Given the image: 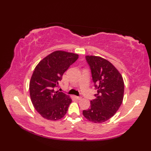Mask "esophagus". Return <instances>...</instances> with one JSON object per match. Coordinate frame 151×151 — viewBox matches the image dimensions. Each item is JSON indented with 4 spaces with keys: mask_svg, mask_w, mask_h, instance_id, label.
<instances>
[{
    "mask_svg": "<svg viewBox=\"0 0 151 151\" xmlns=\"http://www.w3.org/2000/svg\"><path fill=\"white\" fill-rule=\"evenodd\" d=\"M75 98L77 99V100H81V99H82L81 97H77V96H75Z\"/></svg>",
    "mask_w": 151,
    "mask_h": 151,
    "instance_id": "obj_1",
    "label": "esophagus"
}]
</instances>
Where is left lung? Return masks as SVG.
I'll list each match as a JSON object with an SVG mask.
<instances>
[{
  "mask_svg": "<svg viewBox=\"0 0 151 151\" xmlns=\"http://www.w3.org/2000/svg\"><path fill=\"white\" fill-rule=\"evenodd\" d=\"M93 82L97 93L90 102V108L83 110L89 121L101 123L113 117L123 100L124 82L118 70L101 57L86 56Z\"/></svg>",
  "mask_w": 151,
  "mask_h": 151,
  "instance_id": "left-lung-1",
  "label": "left lung"
}]
</instances>
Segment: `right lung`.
<instances>
[{
    "mask_svg": "<svg viewBox=\"0 0 151 151\" xmlns=\"http://www.w3.org/2000/svg\"><path fill=\"white\" fill-rule=\"evenodd\" d=\"M78 58L76 54L57 50L46 56L35 68L29 89L34 107L41 116L56 121L64 117L72 100L56 91L63 73Z\"/></svg>",
    "mask_w": 151,
    "mask_h": 151,
    "instance_id": "obj_1",
    "label": "right lung"
}]
</instances>
